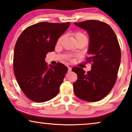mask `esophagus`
<instances>
[{
	"mask_svg": "<svg viewBox=\"0 0 132 132\" xmlns=\"http://www.w3.org/2000/svg\"><path fill=\"white\" fill-rule=\"evenodd\" d=\"M72 71V68L71 67H68V71L71 72Z\"/></svg>",
	"mask_w": 132,
	"mask_h": 132,
	"instance_id": "esophagus-1",
	"label": "esophagus"
}]
</instances>
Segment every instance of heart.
<instances>
[{"label":"heart","mask_w":132,"mask_h":132,"mask_svg":"<svg viewBox=\"0 0 132 132\" xmlns=\"http://www.w3.org/2000/svg\"><path fill=\"white\" fill-rule=\"evenodd\" d=\"M73 36L75 38V39L77 41V40H83V39H87V36L86 35V34L82 31H77V32H75L74 33H73ZM63 37H60L59 39L57 40V44H60L61 43V40H62Z\"/></svg>","instance_id":"b5f03b06"}]
</instances>
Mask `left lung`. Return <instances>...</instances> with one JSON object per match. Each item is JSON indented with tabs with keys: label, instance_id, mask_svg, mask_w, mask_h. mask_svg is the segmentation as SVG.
Segmentation results:
<instances>
[{
	"label": "left lung",
	"instance_id": "8db88e82",
	"mask_svg": "<svg viewBox=\"0 0 132 132\" xmlns=\"http://www.w3.org/2000/svg\"><path fill=\"white\" fill-rule=\"evenodd\" d=\"M74 24L88 32L89 57L86 61L92 64L87 72L78 67L72 69L78 77L73 84L74 94L86 101H98L108 95L117 81L121 57L118 40L106 23L89 20Z\"/></svg>",
	"mask_w": 132,
	"mask_h": 132
}]
</instances>
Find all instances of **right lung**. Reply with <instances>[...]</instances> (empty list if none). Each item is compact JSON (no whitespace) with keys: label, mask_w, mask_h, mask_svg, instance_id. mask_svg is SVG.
Here are the masks:
<instances>
[{"label":"right lung","mask_w":132,"mask_h":132,"mask_svg":"<svg viewBox=\"0 0 132 132\" xmlns=\"http://www.w3.org/2000/svg\"><path fill=\"white\" fill-rule=\"evenodd\" d=\"M70 23L41 22L26 28L17 39L14 72L21 90L29 100L43 103L57 95L68 68L61 63L48 68L45 59L52 52Z\"/></svg>","instance_id":"obj_1"}]
</instances>
